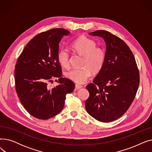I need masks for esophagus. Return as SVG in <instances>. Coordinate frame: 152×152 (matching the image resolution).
Listing matches in <instances>:
<instances>
[{"mask_svg": "<svg viewBox=\"0 0 152 152\" xmlns=\"http://www.w3.org/2000/svg\"><path fill=\"white\" fill-rule=\"evenodd\" d=\"M82 87H83V86H81V85H80V84H76V85H75V88H76V89H77V90L82 88Z\"/></svg>", "mask_w": 152, "mask_h": 152, "instance_id": "esophagus-1", "label": "esophagus"}]
</instances>
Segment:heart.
<instances>
[{"label": "heart", "mask_w": 152, "mask_h": 152, "mask_svg": "<svg viewBox=\"0 0 152 152\" xmlns=\"http://www.w3.org/2000/svg\"><path fill=\"white\" fill-rule=\"evenodd\" d=\"M71 47L79 54L83 56L81 68H74L66 71V78L76 83H84L91 73L97 74L104 65L106 53L102 47H96V43L92 39L81 36L72 43ZM57 60L60 65L65 68L69 66V53L67 49L63 47L57 53Z\"/></svg>", "instance_id": "1"}]
</instances>
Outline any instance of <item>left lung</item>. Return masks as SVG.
<instances>
[{"label": "left lung", "instance_id": "obj_1", "mask_svg": "<svg viewBox=\"0 0 152 152\" xmlns=\"http://www.w3.org/2000/svg\"><path fill=\"white\" fill-rule=\"evenodd\" d=\"M89 34L104 40L106 57L93 83L86 86L90 95L85 102L86 109L99 121H113L125 113L134 100L139 72L132 51L122 39L104 30Z\"/></svg>", "mask_w": 152, "mask_h": 152}]
</instances>
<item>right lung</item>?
<instances>
[{
	"label": "right lung",
	"instance_id": "add662e5",
	"mask_svg": "<svg viewBox=\"0 0 152 152\" xmlns=\"http://www.w3.org/2000/svg\"><path fill=\"white\" fill-rule=\"evenodd\" d=\"M69 34L65 29L55 28L36 35L26 45L15 65L18 96L28 112L37 119H48L58 114L66 94L75 87L69 79L61 77L57 60L59 43ZM53 77L59 78V85L49 89L47 83Z\"/></svg>",
	"mask_w": 152,
	"mask_h": 152
}]
</instances>
